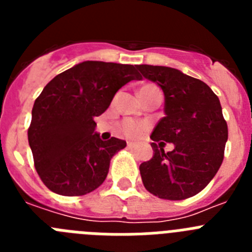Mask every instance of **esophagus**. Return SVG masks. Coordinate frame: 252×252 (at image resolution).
<instances>
[{"label": "esophagus", "mask_w": 252, "mask_h": 252, "mask_svg": "<svg viewBox=\"0 0 252 252\" xmlns=\"http://www.w3.org/2000/svg\"><path fill=\"white\" fill-rule=\"evenodd\" d=\"M127 146H128V148H130V149H132V148H135V142H127Z\"/></svg>", "instance_id": "obj_1"}]
</instances>
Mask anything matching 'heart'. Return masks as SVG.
I'll return each mask as SVG.
<instances>
[{
    "label": "heart",
    "mask_w": 252,
    "mask_h": 252,
    "mask_svg": "<svg viewBox=\"0 0 252 252\" xmlns=\"http://www.w3.org/2000/svg\"><path fill=\"white\" fill-rule=\"evenodd\" d=\"M155 86H151V84H148V86H144L141 90H146V88H153ZM146 128V125L144 122H139V121H135V120H131V119H126L121 122L120 125V130L121 132L124 133L125 136L127 137H139Z\"/></svg>",
    "instance_id": "b5f03b06"
}]
</instances>
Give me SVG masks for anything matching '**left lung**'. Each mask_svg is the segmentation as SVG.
<instances>
[{
    "label": "left lung",
    "mask_w": 252,
    "mask_h": 252,
    "mask_svg": "<svg viewBox=\"0 0 252 252\" xmlns=\"http://www.w3.org/2000/svg\"><path fill=\"white\" fill-rule=\"evenodd\" d=\"M137 69L161 88L165 98V116L150 136L154 155L140 165L142 183L162 199L193 197L213 179L223 160L228 128L220 99L204 82L178 69L148 64ZM158 141L173 142L175 149L165 153Z\"/></svg>",
    "instance_id": "left-lung-1"
}]
</instances>
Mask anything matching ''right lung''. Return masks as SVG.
Here are the masks:
<instances>
[{
	"mask_svg": "<svg viewBox=\"0 0 252 252\" xmlns=\"http://www.w3.org/2000/svg\"><path fill=\"white\" fill-rule=\"evenodd\" d=\"M133 79H140L133 65L87 60L44 87L32 107L28 137L35 169L50 190L73 197L103 183L111 159L126 141H102L94 117Z\"/></svg>",
	"mask_w": 252,
	"mask_h": 252,
	"instance_id": "right-lung-1",
	"label": "right lung"
}]
</instances>
